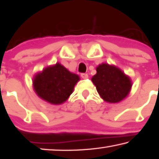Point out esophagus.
Here are the masks:
<instances>
[{"mask_svg": "<svg viewBox=\"0 0 159 159\" xmlns=\"http://www.w3.org/2000/svg\"><path fill=\"white\" fill-rule=\"evenodd\" d=\"M80 76H81L84 79H86L89 78V75H88L87 73H81V74H80Z\"/></svg>", "mask_w": 159, "mask_h": 159, "instance_id": "esophagus-1", "label": "esophagus"}]
</instances>
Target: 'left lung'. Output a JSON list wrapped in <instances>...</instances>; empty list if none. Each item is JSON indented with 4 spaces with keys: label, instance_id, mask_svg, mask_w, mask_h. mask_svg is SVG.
<instances>
[{
    "label": "left lung",
    "instance_id": "left-lung-1",
    "mask_svg": "<svg viewBox=\"0 0 159 159\" xmlns=\"http://www.w3.org/2000/svg\"><path fill=\"white\" fill-rule=\"evenodd\" d=\"M96 71L91 80L104 101L118 103L128 96L132 86L131 80L121 70L115 66L102 63L96 68Z\"/></svg>",
    "mask_w": 159,
    "mask_h": 159
}]
</instances>
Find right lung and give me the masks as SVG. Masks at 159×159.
Returning a JSON list of instances; mask_svg holds the SVG:
<instances>
[{"label":"right lung","instance_id":"1","mask_svg":"<svg viewBox=\"0 0 159 159\" xmlns=\"http://www.w3.org/2000/svg\"><path fill=\"white\" fill-rule=\"evenodd\" d=\"M79 80V75L57 63L38 73L34 78L33 84L40 98L46 102L58 105L67 100Z\"/></svg>","mask_w":159,"mask_h":159}]
</instances>
